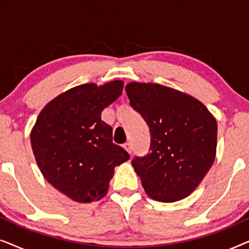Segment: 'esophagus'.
<instances>
[{
    "instance_id": "obj_1",
    "label": "esophagus",
    "mask_w": 249,
    "mask_h": 249,
    "mask_svg": "<svg viewBox=\"0 0 249 249\" xmlns=\"http://www.w3.org/2000/svg\"><path fill=\"white\" fill-rule=\"evenodd\" d=\"M124 147L125 151H127L129 154H131V144L130 142H125V144H124Z\"/></svg>"
}]
</instances>
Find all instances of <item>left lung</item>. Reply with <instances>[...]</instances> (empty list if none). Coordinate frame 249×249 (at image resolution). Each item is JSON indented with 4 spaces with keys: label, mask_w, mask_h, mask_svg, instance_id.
I'll use <instances>...</instances> for the list:
<instances>
[{
    "label": "left lung",
    "mask_w": 249,
    "mask_h": 249,
    "mask_svg": "<svg viewBox=\"0 0 249 249\" xmlns=\"http://www.w3.org/2000/svg\"><path fill=\"white\" fill-rule=\"evenodd\" d=\"M125 91L151 134L147 154L131 161L146 194L164 203L185 198L215 159V119L196 98L162 85L130 83Z\"/></svg>",
    "instance_id": "8db88e82"
}]
</instances>
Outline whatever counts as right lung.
Here are the masks:
<instances>
[{
	"mask_svg": "<svg viewBox=\"0 0 249 249\" xmlns=\"http://www.w3.org/2000/svg\"><path fill=\"white\" fill-rule=\"evenodd\" d=\"M122 88L121 80L80 85L54 98L37 118L30 142L40 172L76 202L102 198L115 166L130 158L112 142L113 129L101 118Z\"/></svg>",
	"mask_w": 249,
	"mask_h": 249,
	"instance_id": "right-lung-1",
	"label": "right lung"
}]
</instances>
